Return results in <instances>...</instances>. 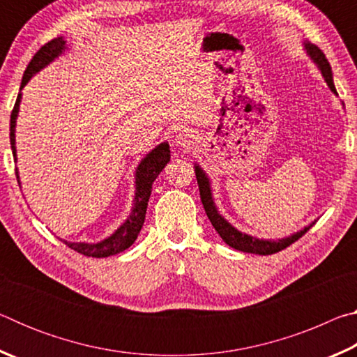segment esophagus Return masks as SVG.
I'll list each match as a JSON object with an SVG mask.
<instances>
[{
    "label": "esophagus",
    "mask_w": 357,
    "mask_h": 357,
    "mask_svg": "<svg viewBox=\"0 0 357 357\" xmlns=\"http://www.w3.org/2000/svg\"><path fill=\"white\" fill-rule=\"evenodd\" d=\"M197 142V137L195 134H193L192 130L189 129H184V130H179L176 135H174L173 138V144L176 146L178 149H183V151H187L190 149L193 144H195Z\"/></svg>",
    "instance_id": "1"
}]
</instances>
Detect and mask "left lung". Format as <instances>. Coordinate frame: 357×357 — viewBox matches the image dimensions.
Returning <instances> with one entry per match:
<instances>
[{"instance_id":"1","label":"left lung","mask_w":357,"mask_h":357,"mask_svg":"<svg viewBox=\"0 0 357 357\" xmlns=\"http://www.w3.org/2000/svg\"><path fill=\"white\" fill-rule=\"evenodd\" d=\"M304 48L307 52V55L310 56L313 63L318 66V69L321 70V74L324 77L326 83L331 88V91L337 96L335 86H334V80H332V70L329 61L326 59L324 53L319 50L317 45L310 44V42H304ZM195 176H197V183H198V189H200V198L203 203V208L206 211L208 219L213 223V227L215 228V231L219 233V236L223 239V243L228 244L233 249L245 252V253H257V255H273V253L280 252L283 249H287L288 245H291L294 241H298L302 234H305L309 229L315 225V222H312L310 225H307L301 229V231L291 234L288 238H282V239H258L253 238L250 234H245L243 231H239L238 228H234L231 223H229L225 217L220 215L219 211H217V206L214 203L213 198V190H211V181L208 178V174L203 172V168L195 164Z\"/></svg>"}]
</instances>
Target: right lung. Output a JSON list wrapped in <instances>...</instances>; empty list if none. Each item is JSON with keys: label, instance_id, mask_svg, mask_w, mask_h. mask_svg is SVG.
Instances as JSON below:
<instances>
[{"label": "right lung", "instance_id": "add662e5", "mask_svg": "<svg viewBox=\"0 0 357 357\" xmlns=\"http://www.w3.org/2000/svg\"><path fill=\"white\" fill-rule=\"evenodd\" d=\"M64 50H66V40L63 39V36L61 38L52 39L48 44L39 48L38 53H36L31 61H29L25 74H23L20 93L17 96L14 110L10 113L9 137H10L12 155H14L15 162H17L15 126H17V116H19V108L22 102V89L25 88V84L31 80L39 70L47 68V66L52 61H55L58 56H61ZM168 162H170V144H168V142L157 144L153 151H149V153L143 157L135 170V195H134V203H132V211L128 219L124 220L123 225H121L113 234H110V236L99 241V243L96 244L70 243V241L61 239L63 243L68 247H70L72 250L82 253V255L93 257V258H107V257H112V255H116V253L124 252L126 249H129V247L135 243L138 233H140V229L144 223L151 190H153V183L155 181V178L159 176V173L164 170ZM15 176L20 184L19 168L17 167H15Z\"/></svg>", "mask_w": 357, "mask_h": 357}]
</instances>
